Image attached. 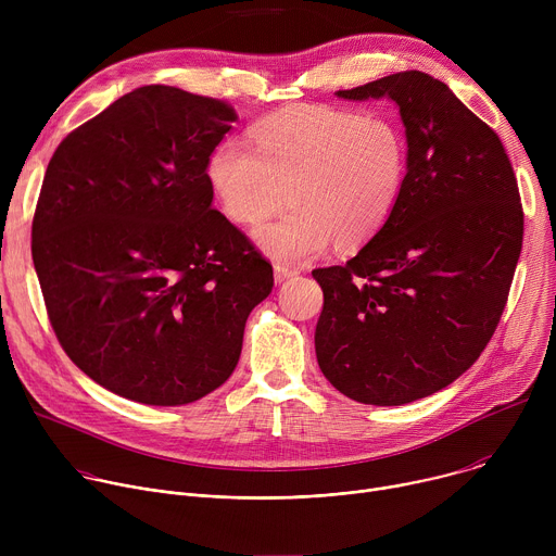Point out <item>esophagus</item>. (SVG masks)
Here are the masks:
<instances>
[{
	"label": "esophagus",
	"mask_w": 556,
	"mask_h": 556,
	"mask_svg": "<svg viewBox=\"0 0 556 556\" xmlns=\"http://www.w3.org/2000/svg\"><path fill=\"white\" fill-rule=\"evenodd\" d=\"M296 275L294 268H288V266H281V264H275V281L277 283H283L288 279H292Z\"/></svg>",
	"instance_id": "34e87169"
}]
</instances>
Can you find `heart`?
Segmentation results:
<instances>
[{"label": "heart", "mask_w": 556, "mask_h": 556, "mask_svg": "<svg viewBox=\"0 0 556 556\" xmlns=\"http://www.w3.org/2000/svg\"><path fill=\"white\" fill-rule=\"evenodd\" d=\"M242 138L222 140L206 176L224 213L257 224L286 191L294 206L255 230V244L281 264L319 257L337 244L354 249L374 237L401 200L409 142L387 114L334 108H290Z\"/></svg>", "instance_id": "heart-1"}]
</instances>
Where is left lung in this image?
<instances>
[{
	"label": "left lung",
	"mask_w": 556,
	"mask_h": 556,
	"mask_svg": "<svg viewBox=\"0 0 556 556\" xmlns=\"http://www.w3.org/2000/svg\"><path fill=\"white\" fill-rule=\"evenodd\" d=\"M337 97L399 105L409 167L358 255L312 270L316 361L348 399L399 407L451 384L491 341L521 253V198L500 136L438 78L409 70Z\"/></svg>",
	"instance_id": "obj_1"
}]
</instances>
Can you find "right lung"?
Instances as JSON below:
<instances>
[{"instance_id":"1","label":"right lung","mask_w":556,"mask_h":556,"mask_svg":"<svg viewBox=\"0 0 556 556\" xmlns=\"http://www.w3.org/2000/svg\"><path fill=\"white\" fill-rule=\"evenodd\" d=\"M235 110L144 86L63 138L46 169L33 262L52 330L94 382L178 407L228 380L273 266L211 206L208 157Z\"/></svg>"}]
</instances>
